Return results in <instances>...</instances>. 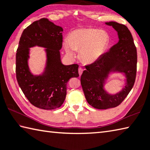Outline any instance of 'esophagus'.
<instances>
[{"mask_svg": "<svg viewBox=\"0 0 150 150\" xmlns=\"http://www.w3.org/2000/svg\"><path fill=\"white\" fill-rule=\"evenodd\" d=\"M82 72H83V69H82V68L80 67V68H79V69H78V73H79V75L81 76V74H82Z\"/></svg>", "mask_w": 150, "mask_h": 150, "instance_id": "obj_1", "label": "esophagus"}]
</instances>
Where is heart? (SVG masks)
<instances>
[{
    "label": "heart",
    "instance_id": "obj_1",
    "mask_svg": "<svg viewBox=\"0 0 150 150\" xmlns=\"http://www.w3.org/2000/svg\"><path fill=\"white\" fill-rule=\"evenodd\" d=\"M110 38L106 30L95 28H82L72 31L63 42L67 55L73 57L75 50H80L79 57L86 63L97 61L108 49Z\"/></svg>",
    "mask_w": 150,
    "mask_h": 150
}]
</instances>
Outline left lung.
<instances>
[{"label":"left lung","instance_id":"8db88e82","mask_svg":"<svg viewBox=\"0 0 150 150\" xmlns=\"http://www.w3.org/2000/svg\"><path fill=\"white\" fill-rule=\"evenodd\" d=\"M106 24L117 31L119 42L97 61L86 66L80 79L87 103L100 110L119 106L131 91L137 75V52L130 30L125 25L115 21ZM112 71L124 73L127 78L125 87L115 95L109 94L103 89L105 80Z\"/></svg>","mask_w":150,"mask_h":150}]
</instances>
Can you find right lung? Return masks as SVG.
I'll use <instances>...</instances> for the list:
<instances>
[{
  "instance_id": "add662e5",
  "label": "right lung",
  "mask_w": 150,
  "mask_h": 150,
  "mask_svg": "<svg viewBox=\"0 0 150 150\" xmlns=\"http://www.w3.org/2000/svg\"><path fill=\"white\" fill-rule=\"evenodd\" d=\"M63 28L46 18L30 24L21 36L16 53V78L30 103L37 108L53 110L64 103L67 83L79 76L78 64L64 65L59 50L63 44ZM38 45L46 48L47 66L42 75L35 76L28 65L29 48Z\"/></svg>"
}]
</instances>
